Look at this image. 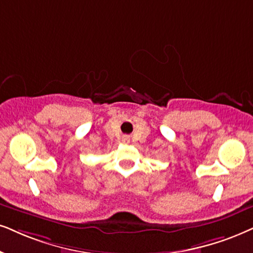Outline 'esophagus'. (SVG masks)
<instances>
[{"instance_id":"1","label":"esophagus","mask_w":253,"mask_h":253,"mask_svg":"<svg viewBox=\"0 0 253 253\" xmlns=\"http://www.w3.org/2000/svg\"><path fill=\"white\" fill-rule=\"evenodd\" d=\"M123 141H124V142H129V136L124 135V136H123Z\"/></svg>"}]
</instances>
